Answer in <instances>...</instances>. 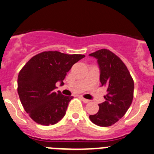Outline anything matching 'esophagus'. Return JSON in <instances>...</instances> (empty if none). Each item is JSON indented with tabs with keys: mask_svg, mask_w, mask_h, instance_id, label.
<instances>
[{
	"mask_svg": "<svg viewBox=\"0 0 154 154\" xmlns=\"http://www.w3.org/2000/svg\"><path fill=\"white\" fill-rule=\"evenodd\" d=\"M80 98H81V99H82V101H83V102H84V103H89V101H89V100H88V99H86V98H83V97H80Z\"/></svg>",
	"mask_w": 154,
	"mask_h": 154,
	"instance_id": "obj_1",
	"label": "esophagus"
}]
</instances>
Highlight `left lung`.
Listing matches in <instances>:
<instances>
[{
	"label": "left lung",
	"mask_w": 154,
	"mask_h": 154,
	"mask_svg": "<svg viewBox=\"0 0 154 154\" xmlns=\"http://www.w3.org/2000/svg\"><path fill=\"white\" fill-rule=\"evenodd\" d=\"M97 59L101 86L107 87L105 101L98 104L99 110L90 115L94 124L110 126L125 115L133 99L134 81L123 61L106 49L89 54Z\"/></svg>",
	"instance_id": "8db88e82"
}]
</instances>
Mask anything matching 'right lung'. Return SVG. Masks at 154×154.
<instances>
[{"instance_id":"1","label":"right lung","mask_w":154,"mask_h":154,"mask_svg":"<svg viewBox=\"0 0 154 154\" xmlns=\"http://www.w3.org/2000/svg\"><path fill=\"white\" fill-rule=\"evenodd\" d=\"M84 55L58 51L43 52L31 58L18 76V94L30 117L38 124L50 126L60 121L74 97L55 92L56 83L63 86L67 72Z\"/></svg>"}]
</instances>
